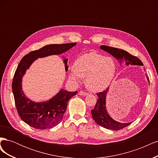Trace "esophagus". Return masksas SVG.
I'll list each match as a JSON object with an SVG mask.
<instances>
[{
    "label": "esophagus",
    "instance_id": "1",
    "mask_svg": "<svg viewBox=\"0 0 158 158\" xmlns=\"http://www.w3.org/2000/svg\"><path fill=\"white\" fill-rule=\"evenodd\" d=\"M79 95H84V96H85V95H88V93L84 92V91H80V92H79Z\"/></svg>",
    "mask_w": 158,
    "mask_h": 158
}]
</instances>
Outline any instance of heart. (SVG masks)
I'll return each mask as SVG.
<instances>
[{"mask_svg":"<svg viewBox=\"0 0 158 158\" xmlns=\"http://www.w3.org/2000/svg\"><path fill=\"white\" fill-rule=\"evenodd\" d=\"M116 72V64L113 58L90 52L80 56L75 61L74 71L70 76L76 80L85 78L87 88L92 92H99L106 89L111 83Z\"/></svg>","mask_w":158,"mask_h":158,"instance_id":"obj_1","label":"heart"}]
</instances>
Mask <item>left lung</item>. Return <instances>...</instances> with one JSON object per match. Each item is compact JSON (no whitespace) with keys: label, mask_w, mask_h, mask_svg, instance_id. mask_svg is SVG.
Returning <instances> with one entry per match:
<instances>
[{"label":"left lung","mask_w":158,"mask_h":158,"mask_svg":"<svg viewBox=\"0 0 158 158\" xmlns=\"http://www.w3.org/2000/svg\"><path fill=\"white\" fill-rule=\"evenodd\" d=\"M100 48L109 52L110 54H111L113 56L118 59L121 60L123 58L126 59L127 65L130 64L133 65H143L142 62L139 59L137 58L136 56L131 55L129 52L123 49L106 45H102L100 47ZM147 78L150 83V80L148 76H147ZM108 89L109 88L103 90V92L96 94L98 97V101L96 104H95L94 109L91 111V113H92L94 120L98 125L107 129H111V130L118 131L131 125L132 122L128 123H120L114 121L113 119L110 117L106 108V99Z\"/></svg>","instance_id":"obj_1"}]
</instances>
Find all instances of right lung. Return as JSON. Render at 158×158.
Instances as JSON below:
<instances>
[{"instance_id":"obj_1","label":"right lung","mask_w":158,"mask_h":158,"mask_svg":"<svg viewBox=\"0 0 158 158\" xmlns=\"http://www.w3.org/2000/svg\"><path fill=\"white\" fill-rule=\"evenodd\" d=\"M76 43L46 45L33 51L23 57L19 63L12 80V92L19 116L28 125L37 129L54 127L61 121L66 110L69 100L77 94L60 89L59 94L44 103H35L27 99L22 90V78L26 69L38 57L59 55L75 46ZM67 59L64 60L66 71L68 70Z\"/></svg>"}]
</instances>
